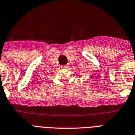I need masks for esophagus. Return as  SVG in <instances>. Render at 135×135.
Segmentation results:
<instances>
[{
	"mask_svg": "<svg viewBox=\"0 0 135 135\" xmlns=\"http://www.w3.org/2000/svg\"><path fill=\"white\" fill-rule=\"evenodd\" d=\"M61 68H63V69H66V68H67V66H62Z\"/></svg>",
	"mask_w": 135,
	"mask_h": 135,
	"instance_id": "34e87169",
	"label": "esophagus"
}]
</instances>
